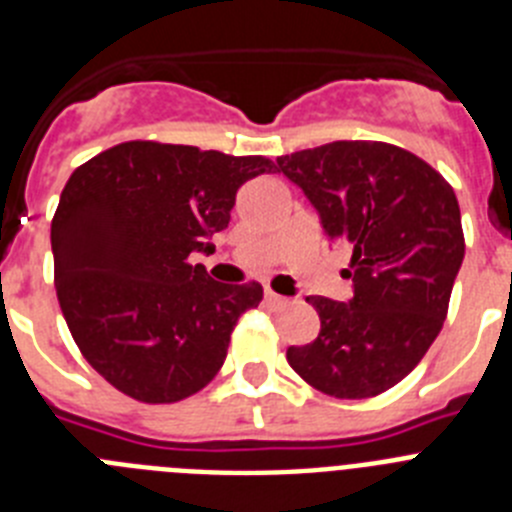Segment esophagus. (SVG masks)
Here are the masks:
<instances>
[{"mask_svg":"<svg viewBox=\"0 0 512 512\" xmlns=\"http://www.w3.org/2000/svg\"><path fill=\"white\" fill-rule=\"evenodd\" d=\"M264 297H266V302H269L271 307H284V305H287V297L277 295V292H271V289H266Z\"/></svg>","mask_w":512,"mask_h":512,"instance_id":"esophagus-1","label":"esophagus"}]
</instances>
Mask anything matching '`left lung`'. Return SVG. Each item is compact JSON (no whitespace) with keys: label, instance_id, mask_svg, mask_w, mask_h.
I'll return each mask as SVG.
<instances>
[{"label":"left lung","instance_id":"1","mask_svg":"<svg viewBox=\"0 0 512 512\" xmlns=\"http://www.w3.org/2000/svg\"><path fill=\"white\" fill-rule=\"evenodd\" d=\"M279 171L318 210L330 243L351 253L354 297H307L318 338L289 346L310 387L364 400L408 377L449 312L464 261L451 184L423 158L379 140H336L277 158Z\"/></svg>","mask_w":512,"mask_h":512}]
</instances>
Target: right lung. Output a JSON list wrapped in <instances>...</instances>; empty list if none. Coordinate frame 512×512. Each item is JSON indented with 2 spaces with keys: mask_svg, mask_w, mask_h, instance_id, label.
I'll use <instances>...</instances> for the list:
<instances>
[{
  "mask_svg": "<svg viewBox=\"0 0 512 512\" xmlns=\"http://www.w3.org/2000/svg\"><path fill=\"white\" fill-rule=\"evenodd\" d=\"M264 156L128 140L71 174L51 223L56 295L84 359L122 395L179 402L212 382L259 282L220 284L194 251L228 228Z\"/></svg>",
  "mask_w": 512,
  "mask_h": 512,
  "instance_id": "1",
  "label": "right lung"
}]
</instances>
